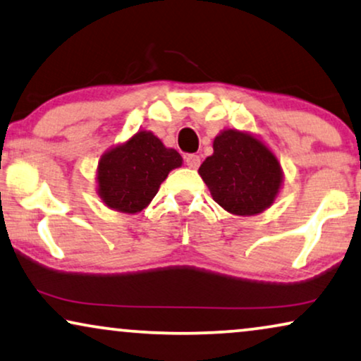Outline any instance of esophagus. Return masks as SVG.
Instances as JSON below:
<instances>
[{
    "label": "esophagus",
    "mask_w": 361,
    "mask_h": 361,
    "mask_svg": "<svg viewBox=\"0 0 361 361\" xmlns=\"http://www.w3.org/2000/svg\"><path fill=\"white\" fill-rule=\"evenodd\" d=\"M185 163L188 165V168H198L200 163H201V158L198 155H195V153H191V155H186L185 157Z\"/></svg>",
    "instance_id": "1"
}]
</instances>
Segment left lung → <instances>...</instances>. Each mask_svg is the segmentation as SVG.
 I'll list each match as a JSON object with an SVG mask.
<instances>
[{"mask_svg":"<svg viewBox=\"0 0 361 361\" xmlns=\"http://www.w3.org/2000/svg\"><path fill=\"white\" fill-rule=\"evenodd\" d=\"M200 176L221 208L236 216H257L271 208L284 183L276 153L254 133L224 128Z\"/></svg>","mask_w":361,"mask_h":361,"instance_id":"left-lung-1","label":"left lung"}]
</instances>
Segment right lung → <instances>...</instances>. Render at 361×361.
I'll list each match as a JSON object with an SVG mask.
<instances>
[{"label":"right lung","mask_w":361,"mask_h":361,"mask_svg":"<svg viewBox=\"0 0 361 361\" xmlns=\"http://www.w3.org/2000/svg\"><path fill=\"white\" fill-rule=\"evenodd\" d=\"M181 165L175 148H166L150 130H138L100 157L97 195L107 208L137 214L152 203L168 173Z\"/></svg>","instance_id":"right-lung-1"}]
</instances>
